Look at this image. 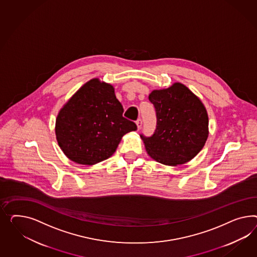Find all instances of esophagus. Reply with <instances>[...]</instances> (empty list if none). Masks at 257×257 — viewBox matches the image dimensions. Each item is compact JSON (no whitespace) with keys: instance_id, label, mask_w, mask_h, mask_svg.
I'll return each instance as SVG.
<instances>
[{"instance_id":"34e87169","label":"esophagus","mask_w":257,"mask_h":257,"mask_svg":"<svg viewBox=\"0 0 257 257\" xmlns=\"http://www.w3.org/2000/svg\"><path fill=\"white\" fill-rule=\"evenodd\" d=\"M136 123L138 125V129L139 130V129L142 127V123H143V122H142V119L139 118V119L136 121Z\"/></svg>"}]
</instances>
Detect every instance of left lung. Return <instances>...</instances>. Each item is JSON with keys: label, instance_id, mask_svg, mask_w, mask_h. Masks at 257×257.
Here are the masks:
<instances>
[{"label": "left lung", "instance_id": "8db88e82", "mask_svg": "<svg viewBox=\"0 0 257 257\" xmlns=\"http://www.w3.org/2000/svg\"><path fill=\"white\" fill-rule=\"evenodd\" d=\"M149 100L155 107L157 123L151 137L140 135L147 153L167 166L193 159L208 139V114L201 101L181 83L153 90Z\"/></svg>", "mask_w": 257, "mask_h": 257}]
</instances>
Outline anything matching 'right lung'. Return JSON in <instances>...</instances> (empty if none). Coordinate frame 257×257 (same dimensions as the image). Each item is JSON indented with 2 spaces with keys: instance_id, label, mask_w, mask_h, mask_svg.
<instances>
[{
  "instance_id": "right-lung-1",
  "label": "right lung",
  "mask_w": 257,
  "mask_h": 257,
  "mask_svg": "<svg viewBox=\"0 0 257 257\" xmlns=\"http://www.w3.org/2000/svg\"><path fill=\"white\" fill-rule=\"evenodd\" d=\"M114 88L91 79L76 91L56 119V138L70 160L94 165L115 153L125 134L137 124L122 116Z\"/></svg>"
}]
</instances>
